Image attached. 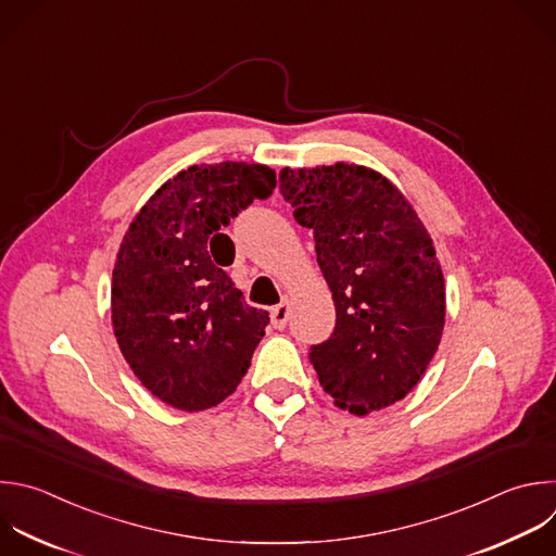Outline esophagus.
Segmentation results:
<instances>
[{"label": "esophagus", "mask_w": 556, "mask_h": 556, "mask_svg": "<svg viewBox=\"0 0 556 556\" xmlns=\"http://www.w3.org/2000/svg\"><path fill=\"white\" fill-rule=\"evenodd\" d=\"M288 318H290V301L283 299L279 305H275L270 309V320H273V327L275 329H283L288 325Z\"/></svg>", "instance_id": "obj_1"}]
</instances>
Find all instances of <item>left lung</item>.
Returning a JSON list of instances; mask_svg holds the SVG:
<instances>
[{
  "label": "left lung",
  "instance_id": "left-lung-1",
  "mask_svg": "<svg viewBox=\"0 0 556 556\" xmlns=\"http://www.w3.org/2000/svg\"><path fill=\"white\" fill-rule=\"evenodd\" d=\"M279 188L314 233L336 305L331 336L309 346L320 387L353 415L404 400L445 325V281L424 223L389 178L364 165L283 167Z\"/></svg>",
  "mask_w": 556,
  "mask_h": 556
}]
</instances>
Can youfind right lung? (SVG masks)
Segmentation results:
<instances>
[{
    "label": "right lung",
    "mask_w": 556,
    "mask_h": 556,
    "mask_svg": "<svg viewBox=\"0 0 556 556\" xmlns=\"http://www.w3.org/2000/svg\"><path fill=\"white\" fill-rule=\"evenodd\" d=\"M275 185V169L260 163L192 165L161 185L122 240L111 283L115 338L139 382L178 410L227 400L270 323L210 247Z\"/></svg>",
    "instance_id": "add662e5"
}]
</instances>
